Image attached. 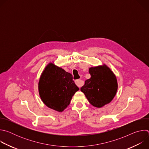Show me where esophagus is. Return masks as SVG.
I'll return each instance as SVG.
<instances>
[{
    "instance_id": "34e87169",
    "label": "esophagus",
    "mask_w": 149,
    "mask_h": 149,
    "mask_svg": "<svg viewBox=\"0 0 149 149\" xmlns=\"http://www.w3.org/2000/svg\"><path fill=\"white\" fill-rule=\"evenodd\" d=\"M75 84L77 85V86L79 88H80V87L82 86V85H83V81H82L81 79H80L75 80Z\"/></svg>"
}]
</instances>
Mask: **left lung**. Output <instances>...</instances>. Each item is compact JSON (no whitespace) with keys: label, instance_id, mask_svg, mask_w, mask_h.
<instances>
[{"label":"left lung","instance_id":"8db88e82","mask_svg":"<svg viewBox=\"0 0 149 149\" xmlns=\"http://www.w3.org/2000/svg\"><path fill=\"white\" fill-rule=\"evenodd\" d=\"M91 78L85 81L81 91L90 103L100 108L111 101L117 90V79L109 68L104 65L89 69Z\"/></svg>","mask_w":149,"mask_h":149}]
</instances>
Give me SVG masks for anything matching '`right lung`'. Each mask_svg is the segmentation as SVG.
<instances>
[{
	"mask_svg": "<svg viewBox=\"0 0 149 149\" xmlns=\"http://www.w3.org/2000/svg\"><path fill=\"white\" fill-rule=\"evenodd\" d=\"M71 74L52 63L46 67L39 79L38 88L44 103L61 112L70 104L72 96L79 90Z\"/></svg>",
	"mask_w": 149,
	"mask_h": 149,
	"instance_id": "1",
	"label": "right lung"
}]
</instances>
